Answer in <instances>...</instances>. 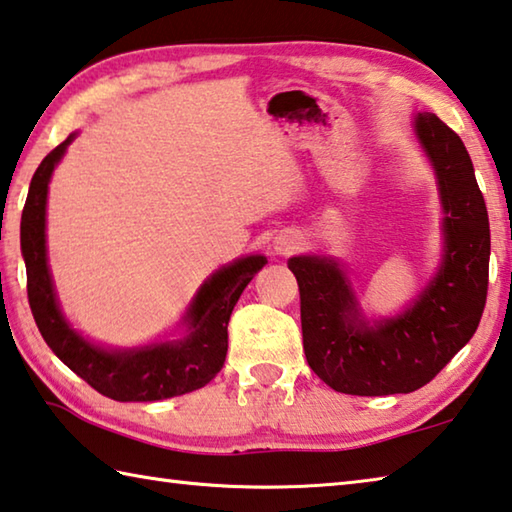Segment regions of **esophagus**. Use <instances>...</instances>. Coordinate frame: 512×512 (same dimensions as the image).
<instances>
[{
	"label": "esophagus",
	"mask_w": 512,
	"mask_h": 512,
	"mask_svg": "<svg viewBox=\"0 0 512 512\" xmlns=\"http://www.w3.org/2000/svg\"><path fill=\"white\" fill-rule=\"evenodd\" d=\"M297 246H300V239L295 235H280L275 239V250L280 255H291Z\"/></svg>",
	"instance_id": "1"
}]
</instances>
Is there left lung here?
Returning <instances> with one entry per match:
<instances>
[{
	"label": "left lung",
	"mask_w": 512,
	"mask_h": 512,
	"mask_svg": "<svg viewBox=\"0 0 512 512\" xmlns=\"http://www.w3.org/2000/svg\"><path fill=\"white\" fill-rule=\"evenodd\" d=\"M414 127L439 179L445 255L412 309L369 327L333 259H288L300 286L306 362L342 394L389 396L421 389L468 345L486 306L490 224L470 154L434 114H418Z\"/></svg>",
	"instance_id": "left-lung-1"
}]
</instances>
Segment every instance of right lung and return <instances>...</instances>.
Returning <instances> with one entry per match:
<instances>
[{
    "mask_svg": "<svg viewBox=\"0 0 512 512\" xmlns=\"http://www.w3.org/2000/svg\"><path fill=\"white\" fill-rule=\"evenodd\" d=\"M73 136L76 134L44 156L33 174L29 197L22 210L20 239L26 262V291H29L37 329L46 345L73 374L114 401L147 403L201 389L224 367L230 313L248 282L262 271L266 257L253 255L237 259L235 264L224 266L212 275L190 304L185 315L190 333L181 342H161L134 351H105L94 347L62 318L46 266V192H49L53 167L62 159Z\"/></svg>",
    "mask_w": 512,
    "mask_h": 512,
    "instance_id": "add662e5",
    "label": "right lung"
}]
</instances>
